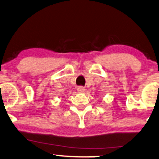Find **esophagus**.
Returning <instances> with one entry per match:
<instances>
[{
    "mask_svg": "<svg viewBox=\"0 0 159 159\" xmlns=\"http://www.w3.org/2000/svg\"><path fill=\"white\" fill-rule=\"evenodd\" d=\"M77 90H78V92H85L86 89H85V87H84V86H79L77 88Z\"/></svg>",
    "mask_w": 159,
    "mask_h": 159,
    "instance_id": "esophagus-1",
    "label": "esophagus"
}]
</instances>
